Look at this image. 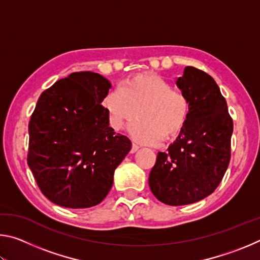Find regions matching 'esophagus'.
<instances>
[{
	"label": "esophagus",
	"mask_w": 260,
	"mask_h": 260,
	"mask_svg": "<svg viewBox=\"0 0 260 260\" xmlns=\"http://www.w3.org/2000/svg\"><path fill=\"white\" fill-rule=\"evenodd\" d=\"M139 149H140V147L138 146V144H136V143H133V144H132V149H131V152H132V153H133V152H136V151H138V150H139Z\"/></svg>",
	"instance_id": "1"
}]
</instances>
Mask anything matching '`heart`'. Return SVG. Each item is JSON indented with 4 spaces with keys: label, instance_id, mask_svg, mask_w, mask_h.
Wrapping results in <instances>:
<instances>
[{
    "label": "heart",
    "instance_id": "1",
    "mask_svg": "<svg viewBox=\"0 0 260 260\" xmlns=\"http://www.w3.org/2000/svg\"><path fill=\"white\" fill-rule=\"evenodd\" d=\"M103 105L114 129L122 128L138 117L131 133L135 140L148 144L177 136L186 126L191 110L186 93L152 73L127 79L120 90L107 94Z\"/></svg>",
    "mask_w": 260,
    "mask_h": 260
}]
</instances>
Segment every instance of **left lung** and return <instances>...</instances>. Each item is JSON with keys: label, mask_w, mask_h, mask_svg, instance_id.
<instances>
[{"label": "left lung", "mask_w": 260, "mask_h": 260, "mask_svg": "<svg viewBox=\"0 0 260 260\" xmlns=\"http://www.w3.org/2000/svg\"><path fill=\"white\" fill-rule=\"evenodd\" d=\"M177 85L190 100V114L169 151L158 152L149 175L156 199L174 206L195 203L215 190L230 164L233 133L226 100L212 77L187 67Z\"/></svg>", "instance_id": "obj_1"}]
</instances>
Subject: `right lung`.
<instances>
[{
  "instance_id": "obj_1",
  "label": "right lung",
  "mask_w": 260,
  "mask_h": 260,
  "mask_svg": "<svg viewBox=\"0 0 260 260\" xmlns=\"http://www.w3.org/2000/svg\"><path fill=\"white\" fill-rule=\"evenodd\" d=\"M111 83L99 73H71L46 89L28 124L27 164L48 200L70 209L101 203L132 148L109 127L102 105Z\"/></svg>"
}]
</instances>
